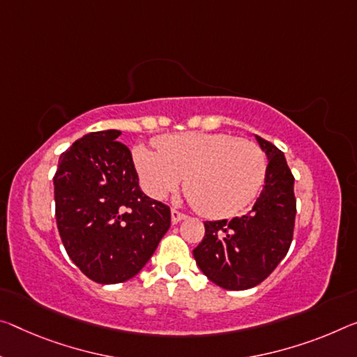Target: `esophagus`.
Segmentation results:
<instances>
[{"label":"esophagus","mask_w":357,"mask_h":357,"mask_svg":"<svg viewBox=\"0 0 357 357\" xmlns=\"http://www.w3.org/2000/svg\"><path fill=\"white\" fill-rule=\"evenodd\" d=\"M183 219H185V214L176 211V209H172V222H173V224H178V222H181V220H183Z\"/></svg>","instance_id":"34e87169"}]
</instances>
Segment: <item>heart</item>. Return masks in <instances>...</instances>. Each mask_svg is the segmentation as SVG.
Wrapping results in <instances>:
<instances>
[{
  "mask_svg": "<svg viewBox=\"0 0 357 357\" xmlns=\"http://www.w3.org/2000/svg\"><path fill=\"white\" fill-rule=\"evenodd\" d=\"M132 151L144 190L167 199L184 179L189 200L208 218H230L256 199L262 189L267 158L260 146L229 133L183 132Z\"/></svg>",
  "mask_w": 357,
  "mask_h": 357,
  "instance_id": "heart-1",
  "label": "heart"
}]
</instances>
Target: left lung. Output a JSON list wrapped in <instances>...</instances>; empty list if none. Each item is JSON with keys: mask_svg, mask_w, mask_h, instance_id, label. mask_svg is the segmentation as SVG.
<instances>
[{"mask_svg": "<svg viewBox=\"0 0 357 357\" xmlns=\"http://www.w3.org/2000/svg\"><path fill=\"white\" fill-rule=\"evenodd\" d=\"M254 137L268 160L259 199L240 218L205 222V238L194 250L203 275L229 291L251 289L278 267L289 251L296 220L294 176L284 154Z\"/></svg>", "mask_w": 357, "mask_h": 357, "instance_id": "obj_1", "label": "left lung"}]
</instances>
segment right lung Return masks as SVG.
<instances>
[{
    "label": "right lung",
    "instance_id": "right-lung-1",
    "mask_svg": "<svg viewBox=\"0 0 357 357\" xmlns=\"http://www.w3.org/2000/svg\"><path fill=\"white\" fill-rule=\"evenodd\" d=\"M114 128L84 135L60 155L54 176L61 241L100 284L137 276L169 229L172 214L141 190L132 154Z\"/></svg>",
    "mask_w": 357,
    "mask_h": 357
}]
</instances>
